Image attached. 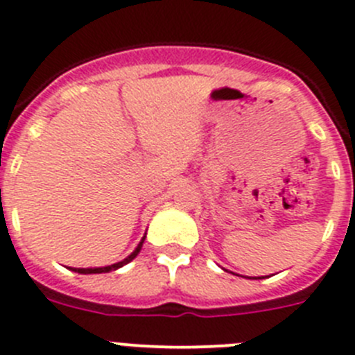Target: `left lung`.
Wrapping results in <instances>:
<instances>
[{
	"mask_svg": "<svg viewBox=\"0 0 355 355\" xmlns=\"http://www.w3.org/2000/svg\"><path fill=\"white\" fill-rule=\"evenodd\" d=\"M258 279H261V277H258Z\"/></svg>",
	"mask_w": 355,
	"mask_h": 355,
	"instance_id": "8db88e82",
	"label": "left lung"
}]
</instances>
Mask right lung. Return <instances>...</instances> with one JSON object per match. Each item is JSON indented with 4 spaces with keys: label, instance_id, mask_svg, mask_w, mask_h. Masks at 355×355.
I'll return each instance as SVG.
<instances>
[{
    "label": "right lung",
    "instance_id": "right-lung-1",
    "mask_svg": "<svg viewBox=\"0 0 355 355\" xmlns=\"http://www.w3.org/2000/svg\"><path fill=\"white\" fill-rule=\"evenodd\" d=\"M143 242H145V237L141 239V242H139V244H138V248L134 249L132 253H130L129 257L125 258V260L118 261V263L107 265V267H94V269H72V270H74V272H79V274H102V272H111V270H116V269H120V267H123V265H125V263H129V261H132L134 258L138 257V253H139V251H141V245H143Z\"/></svg>",
    "mask_w": 355,
    "mask_h": 355
}]
</instances>
